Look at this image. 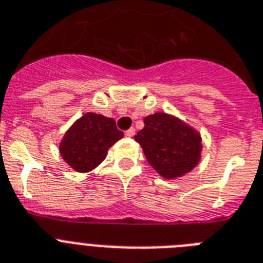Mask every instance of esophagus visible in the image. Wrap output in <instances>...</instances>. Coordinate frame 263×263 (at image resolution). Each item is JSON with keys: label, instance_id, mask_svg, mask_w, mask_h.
<instances>
[{"label": "esophagus", "instance_id": "esophagus-1", "mask_svg": "<svg viewBox=\"0 0 263 263\" xmlns=\"http://www.w3.org/2000/svg\"><path fill=\"white\" fill-rule=\"evenodd\" d=\"M134 135H135V128H129L128 131H125V136L127 138H132Z\"/></svg>", "mask_w": 263, "mask_h": 263}]
</instances>
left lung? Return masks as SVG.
Masks as SVG:
<instances>
[{
    "label": "left lung",
    "mask_w": 263,
    "mask_h": 263,
    "mask_svg": "<svg viewBox=\"0 0 263 263\" xmlns=\"http://www.w3.org/2000/svg\"><path fill=\"white\" fill-rule=\"evenodd\" d=\"M147 162L164 179L189 174L200 160L202 138L179 118L156 112L144 118V128L135 135Z\"/></svg>",
    "instance_id": "8db88e82"
}]
</instances>
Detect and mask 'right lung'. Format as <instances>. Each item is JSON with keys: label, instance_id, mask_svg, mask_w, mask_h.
<instances>
[{"label": "right lung", "instance_id": "add662e5", "mask_svg": "<svg viewBox=\"0 0 263 263\" xmlns=\"http://www.w3.org/2000/svg\"><path fill=\"white\" fill-rule=\"evenodd\" d=\"M123 136L114 119L87 112L65 132L60 142V154L70 168L89 173L104 160L108 149Z\"/></svg>", "mask_w": 263, "mask_h": 263}]
</instances>
